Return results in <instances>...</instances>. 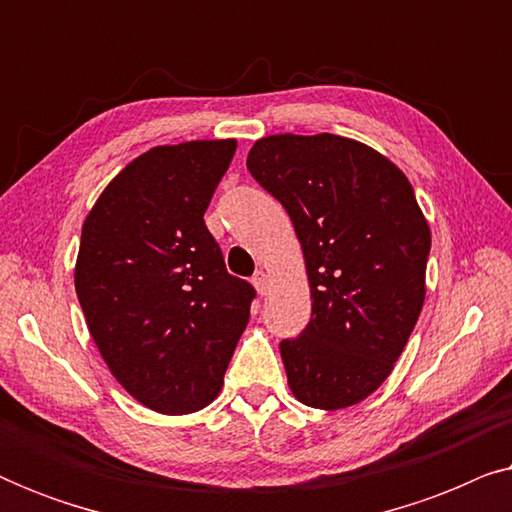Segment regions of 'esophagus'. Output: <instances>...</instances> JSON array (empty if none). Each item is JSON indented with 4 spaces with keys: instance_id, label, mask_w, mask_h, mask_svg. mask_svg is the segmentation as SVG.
<instances>
[{
    "instance_id": "1",
    "label": "esophagus",
    "mask_w": 512,
    "mask_h": 512,
    "mask_svg": "<svg viewBox=\"0 0 512 512\" xmlns=\"http://www.w3.org/2000/svg\"><path fill=\"white\" fill-rule=\"evenodd\" d=\"M251 284H254L258 296H265V291H268V275H265V272H256L254 279H251Z\"/></svg>"
}]
</instances>
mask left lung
Returning <instances> with one entry per match:
<instances>
[{"mask_svg":"<svg viewBox=\"0 0 512 512\" xmlns=\"http://www.w3.org/2000/svg\"><path fill=\"white\" fill-rule=\"evenodd\" d=\"M247 167L289 212L312 319L279 345L291 394L319 410L361 403L394 370L426 298L429 221L410 181L356 139L270 135Z\"/></svg>","mask_w":512,"mask_h":512,"instance_id":"8db88e82","label":"left lung"}]
</instances>
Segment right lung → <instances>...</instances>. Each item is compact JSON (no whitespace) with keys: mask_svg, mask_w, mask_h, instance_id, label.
I'll return each instance as SVG.
<instances>
[{"mask_svg":"<svg viewBox=\"0 0 512 512\" xmlns=\"http://www.w3.org/2000/svg\"><path fill=\"white\" fill-rule=\"evenodd\" d=\"M235 139L153 146L123 167L81 230L74 286L104 363L160 415L219 396L254 286L228 275L205 226Z\"/></svg>","mask_w":512,"mask_h":512,"instance_id":"right-lung-1","label":"right lung"}]
</instances>
